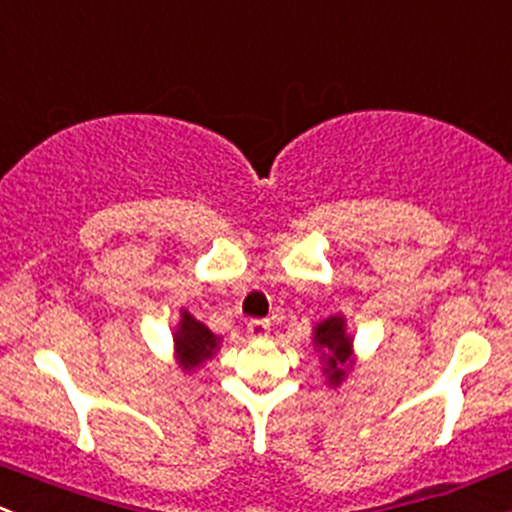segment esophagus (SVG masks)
I'll use <instances>...</instances> for the list:
<instances>
[{"mask_svg": "<svg viewBox=\"0 0 512 512\" xmlns=\"http://www.w3.org/2000/svg\"><path fill=\"white\" fill-rule=\"evenodd\" d=\"M268 330H271V323H268V320H251V323L246 325V333H249V337H254V340L266 337Z\"/></svg>", "mask_w": 512, "mask_h": 512, "instance_id": "34e87169", "label": "esophagus"}]
</instances>
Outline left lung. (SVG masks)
<instances>
[{
    "label": "left lung",
    "mask_w": 512,
    "mask_h": 512,
    "mask_svg": "<svg viewBox=\"0 0 512 512\" xmlns=\"http://www.w3.org/2000/svg\"><path fill=\"white\" fill-rule=\"evenodd\" d=\"M313 347L323 365L325 384L337 389L355 370V337L347 333L345 315L335 313L320 320L313 328Z\"/></svg>",
    "instance_id": "obj_1"
}]
</instances>
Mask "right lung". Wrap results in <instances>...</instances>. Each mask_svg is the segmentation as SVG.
<instances>
[{
  "instance_id": "add662e5",
  "label": "right lung",
  "mask_w": 512,
  "mask_h": 512,
  "mask_svg": "<svg viewBox=\"0 0 512 512\" xmlns=\"http://www.w3.org/2000/svg\"><path fill=\"white\" fill-rule=\"evenodd\" d=\"M172 347H175V365L179 372L192 374L207 360H212L221 347L217 337L204 323H199L189 310H179V320L172 333Z\"/></svg>"
}]
</instances>
